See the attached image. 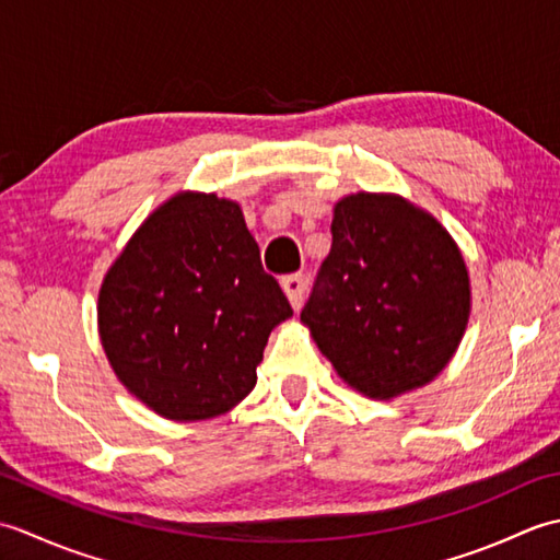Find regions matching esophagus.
Listing matches in <instances>:
<instances>
[{
    "mask_svg": "<svg viewBox=\"0 0 560 560\" xmlns=\"http://www.w3.org/2000/svg\"><path fill=\"white\" fill-rule=\"evenodd\" d=\"M281 289H283V293H287V299H289L293 311H299L301 303H303V293H305V277H303V273H289V277H283Z\"/></svg>",
    "mask_w": 560,
    "mask_h": 560,
    "instance_id": "1",
    "label": "esophagus"
}]
</instances>
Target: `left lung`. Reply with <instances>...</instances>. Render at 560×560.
I'll return each mask as SVG.
<instances>
[{
	"mask_svg": "<svg viewBox=\"0 0 560 560\" xmlns=\"http://www.w3.org/2000/svg\"><path fill=\"white\" fill-rule=\"evenodd\" d=\"M469 313L467 261L433 213L387 192L337 201L301 323L343 383L371 399L428 385L455 355Z\"/></svg>",
	"mask_w": 560,
	"mask_h": 560,
	"instance_id": "8db88e82",
	"label": "left lung"
}]
</instances>
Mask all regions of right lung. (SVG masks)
<instances>
[{"mask_svg": "<svg viewBox=\"0 0 560 560\" xmlns=\"http://www.w3.org/2000/svg\"><path fill=\"white\" fill-rule=\"evenodd\" d=\"M291 315L241 205L189 189L149 213L98 291V335L117 380L185 423L253 392L271 329Z\"/></svg>", "mask_w": 560, "mask_h": 560, "instance_id": "add662e5", "label": "right lung"}]
</instances>
